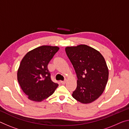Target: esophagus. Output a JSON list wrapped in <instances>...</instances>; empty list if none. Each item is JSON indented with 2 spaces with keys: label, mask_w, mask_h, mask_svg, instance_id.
I'll return each instance as SVG.
<instances>
[{
  "label": "esophagus",
  "mask_w": 129,
  "mask_h": 129,
  "mask_svg": "<svg viewBox=\"0 0 129 129\" xmlns=\"http://www.w3.org/2000/svg\"><path fill=\"white\" fill-rule=\"evenodd\" d=\"M66 82H67V80H64V81H61V83L62 84H63V85H64L65 83H66Z\"/></svg>",
  "instance_id": "esophagus-1"
}]
</instances>
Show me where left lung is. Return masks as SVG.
<instances>
[{"label":"left lung","instance_id":"8db88e82","mask_svg":"<svg viewBox=\"0 0 129 129\" xmlns=\"http://www.w3.org/2000/svg\"><path fill=\"white\" fill-rule=\"evenodd\" d=\"M65 52L77 77L73 98L85 104L95 101L103 92L109 78V69L104 57L85 45L67 47Z\"/></svg>","mask_w":129,"mask_h":129}]
</instances>
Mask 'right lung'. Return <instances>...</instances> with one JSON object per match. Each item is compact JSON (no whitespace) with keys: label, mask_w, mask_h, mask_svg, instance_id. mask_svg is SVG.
<instances>
[{"label":"right lung","mask_w":129,"mask_h":129,"mask_svg":"<svg viewBox=\"0 0 129 129\" xmlns=\"http://www.w3.org/2000/svg\"><path fill=\"white\" fill-rule=\"evenodd\" d=\"M58 50L57 46H40L28 52L20 62L18 81L31 101L41 102L46 99L58 87V84L51 80L47 66Z\"/></svg>","instance_id":"1"}]
</instances>
